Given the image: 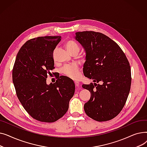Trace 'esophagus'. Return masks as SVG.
Returning a JSON list of instances; mask_svg holds the SVG:
<instances>
[{
    "label": "esophagus",
    "instance_id": "esophagus-1",
    "mask_svg": "<svg viewBox=\"0 0 147 147\" xmlns=\"http://www.w3.org/2000/svg\"><path fill=\"white\" fill-rule=\"evenodd\" d=\"M74 83H75V85H76V87H79V85H80V83H79V82H74Z\"/></svg>",
    "mask_w": 147,
    "mask_h": 147
}]
</instances>
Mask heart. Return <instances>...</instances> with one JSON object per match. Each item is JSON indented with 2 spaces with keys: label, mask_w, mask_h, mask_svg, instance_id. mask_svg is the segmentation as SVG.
I'll use <instances>...</instances> for the list:
<instances>
[{
  "label": "heart",
  "mask_w": 147,
  "mask_h": 147,
  "mask_svg": "<svg viewBox=\"0 0 147 147\" xmlns=\"http://www.w3.org/2000/svg\"><path fill=\"white\" fill-rule=\"evenodd\" d=\"M65 46L67 51L71 54L79 51V46L78 43L73 40H68L65 43ZM63 74L68 78L73 79H78L80 76V69L77 65L65 66L62 69Z\"/></svg>",
  "instance_id": "obj_1"
}]
</instances>
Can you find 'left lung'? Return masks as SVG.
Here are the masks:
<instances>
[{"mask_svg":"<svg viewBox=\"0 0 147 147\" xmlns=\"http://www.w3.org/2000/svg\"><path fill=\"white\" fill-rule=\"evenodd\" d=\"M75 39L84 49V76L94 83L82 84L90 92L84 110L98 121L113 119L125 106L131 85L129 61L120 46L106 35L95 32L76 33Z\"/></svg>","mask_w":147,"mask_h":147,"instance_id":"obj_1","label":"left lung"}]
</instances>
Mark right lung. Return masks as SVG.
<instances>
[{
	"instance_id": "obj_1",
	"label": "right lung",
	"mask_w": 147,
	"mask_h": 147,
	"mask_svg": "<svg viewBox=\"0 0 147 147\" xmlns=\"http://www.w3.org/2000/svg\"><path fill=\"white\" fill-rule=\"evenodd\" d=\"M61 40V36H45L28 40L17 53L13 68L18 99L31 116L42 122L63 117L75 92L74 82L65 76L46 84L47 74L54 68L53 53Z\"/></svg>"
}]
</instances>
